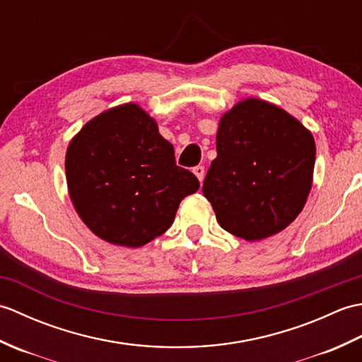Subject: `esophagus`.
Wrapping results in <instances>:
<instances>
[{"label":"esophagus","instance_id":"1","mask_svg":"<svg viewBox=\"0 0 362 362\" xmlns=\"http://www.w3.org/2000/svg\"><path fill=\"white\" fill-rule=\"evenodd\" d=\"M193 173L196 174V177L199 179V182H204V177H205V168L204 166H196L193 168Z\"/></svg>","mask_w":362,"mask_h":362}]
</instances>
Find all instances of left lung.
<instances>
[{"label":"left lung","mask_w":362,"mask_h":362,"mask_svg":"<svg viewBox=\"0 0 362 362\" xmlns=\"http://www.w3.org/2000/svg\"><path fill=\"white\" fill-rule=\"evenodd\" d=\"M218 157L202 193L219 226L245 241L280 233L303 210L313 187L316 143L297 118L258 98L221 117Z\"/></svg>","instance_id":"left-lung-1"}]
</instances>
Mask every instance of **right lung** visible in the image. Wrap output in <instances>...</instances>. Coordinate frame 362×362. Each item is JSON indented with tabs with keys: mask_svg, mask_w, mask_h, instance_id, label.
<instances>
[{
	"mask_svg": "<svg viewBox=\"0 0 362 362\" xmlns=\"http://www.w3.org/2000/svg\"><path fill=\"white\" fill-rule=\"evenodd\" d=\"M65 174L83 224L122 247L163 235L182 199L199 189L197 177L175 165L157 121L135 103L96 115L73 136Z\"/></svg>",
	"mask_w": 362,
	"mask_h": 362,
	"instance_id": "add662e5",
	"label": "right lung"
}]
</instances>
